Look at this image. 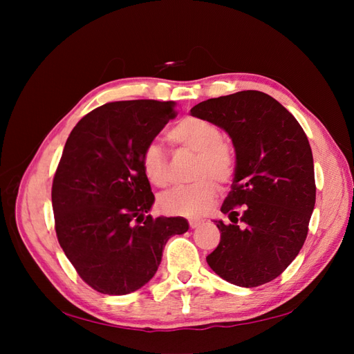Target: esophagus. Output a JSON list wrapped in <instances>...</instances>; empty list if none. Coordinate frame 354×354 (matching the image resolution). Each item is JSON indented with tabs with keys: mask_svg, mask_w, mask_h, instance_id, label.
I'll return each instance as SVG.
<instances>
[{
	"mask_svg": "<svg viewBox=\"0 0 354 354\" xmlns=\"http://www.w3.org/2000/svg\"><path fill=\"white\" fill-rule=\"evenodd\" d=\"M201 224H202V221H201V220H194V218L189 220V226H190V229H196V227H199V226H201Z\"/></svg>",
	"mask_w": 354,
	"mask_h": 354,
	"instance_id": "esophagus-1",
	"label": "esophagus"
}]
</instances>
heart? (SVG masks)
Returning <instances> with one entry per match:
<instances>
[{
	"label": "heart",
	"mask_w": 354,
	"mask_h": 354,
	"mask_svg": "<svg viewBox=\"0 0 354 354\" xmlns=\"http://www.w3.org/2000/svg\"><path fill=\"white\" fill-rule=\"evenodd\" d=\"M174 145L195 152V183L178 186L159 198V208L169 216L198 217L205 212L217 194L218 183H227L234 171L233 149L221 140L220 128L203 118L186 116L168 131ZM143 174L156 187L168 185V162L162 147L147 143L140 153Z\"/></svg>",
	"instance_id": "obj_1"
}]
</instances>
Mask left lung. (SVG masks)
I'll return each mask as SVG.
<instances>
[{
	"mask_svg": "<svg viewBox=\"0 0 354 354\" xmlns=\"http://www.w3.org/2000/svg\"><path fill=\"white\" fill-rule=\"evenodd\" d=\"M190 113L223 128L236 153L232 190L221 205L232 224L216 220L220 243L207 263L233 285L270 282L303 248L315 208L307 136L279 102L255 90L208 99ZM236 206L244 208L241 219Z\"/></svg>",
	"mask_w": 354,
	"mask_h": 354,
	"instance_id": "1",
	"label": "left lung"
}]
</instances>
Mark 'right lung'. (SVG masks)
<instances>
[{
  "label": "right lung",
  "mask_w": 354,
  "mask_h": 354,
  "mask_svg": "<svg viewBox=\"0 0 354 354\" xmlns=\"http://www.w3.org/2000/svg\"><path fill=\"white\" fill-rule=\"evenodd\" d=\"M174 102L127 100L91 111L71 131L53 178L62 250L97 292L125 295L155 276L183 217L147 216L155 196L140 153L176 118Z\"/></svg>",
  "instance_id": "1"
}]
</instances>
